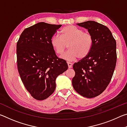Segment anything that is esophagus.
I'll return each instance as SVG.
<instances>
[{
    "mask_svg": "<svg viewBox=\"0 0 127 127\" xmlns=\"http://www.w3.org/2000/svg\"><path fill=\"white\" fill-rule=\"evenodd\" d=\"M68 66L69 68H71L72 67V64L71 63H69V62H67Z\"/></svg>",
    "mask_w": 127,
    "mask_h": 127,
    "instance_id": "1",
    "label": "esophagus"
}]
</instances>
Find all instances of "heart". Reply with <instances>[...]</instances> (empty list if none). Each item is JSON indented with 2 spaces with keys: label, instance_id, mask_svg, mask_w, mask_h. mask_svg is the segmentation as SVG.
Masks as SVG:
<instances>
[{
  "label": "heart",
  "instance_id": "b5f03b06",
  "mask_svg": "<svg viewBox=\"0 0 127 127\" xmlns=\"http://www.w3.org/2000/svg\"><path fill=\"white\" fill-rule=\"evenodd\" d=\"M61 37L54 35L51 38L50 44L55 52L62 55L68 46L69 51L61 57L68 62L78 58L84 59L91 51L93 39L90 33L74 26H67L61 31Z\"/></svg>",
  "mask_w": 127,
  "mask_h": 127
}]
</instances>
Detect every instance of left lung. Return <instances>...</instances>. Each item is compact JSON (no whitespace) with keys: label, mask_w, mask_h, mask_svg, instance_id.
<instances>
[{"label":"left lung","mask_w":127,"mask_h":127,"mask_svg":"<svg viewBox=\"0 0 127 127\" xmlns=\"http://www.w3.org/2000/svg\"><path fill=\"white\" fill-rule=\"evenodd\" d=\"M87 29L93 39L91 51L73 65L72 85L83 97L93 98L106 89L117 63L116 41L108 28L94 21L77 23Z\"/></svg>","instance_id":"8db88e82"}]
</instances>
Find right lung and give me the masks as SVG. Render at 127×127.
<instances>
[{"mask_svg":"<svg viewBox=\"0 0 127 127\" xmlns=\"http://www.w3.org/2000/svg\"><path fill=\"white\" fill-rule=\"evenodd\" d=\"M62 25L39 22L24 30L17 44V67L26 89L37 100L49 97L57 77L67 70L65 61L55 54L50 40Z\"/></svg>","mask_w":127,"mask_h":127,"instance_id":"1","label":"right lung"}]
</instances>
